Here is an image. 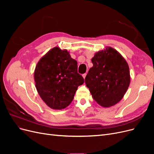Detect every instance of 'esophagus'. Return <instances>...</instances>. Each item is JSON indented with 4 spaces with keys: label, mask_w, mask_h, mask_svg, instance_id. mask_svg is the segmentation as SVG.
<instances>
[{
    "label": "esophagus",
    "mask_w": 154,
    "mask_h": 154,
    "mask_svg": "<svg viewBox=\"0 0 154 154\" xmlns=\"http://www.w3.org/2000/svg\"><path fill=\"white\" fill-rule=\"evenodd\" d=\"M86 75H87V74L86 73H85V74H82V76H83V78L85 79V76H86Z\"/></svg>",
    "instance_id": "esophagus-1"
}]
</instances>
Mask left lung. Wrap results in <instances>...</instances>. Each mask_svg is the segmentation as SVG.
<instances>
[{"label": "left lung", "instance_id": "1", "mask_svg": "<svg viewBox=\"0 0 154 154\" xmlns=\"http://www.w3.org/2000/svg\"><path fill=\"white\" fill-rule=\"evenodd\" d=\"M85 78L86 86L97 103L110 107L123 99L130 83L128 63L117 50L106 47L94 54Z\"/></svg>", "mask_w": 154, "mask_h": 154}]
</instances>
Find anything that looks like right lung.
I'll use <instances>...</instances> for the list:
<instances>
[{
  "label": "right lung",
  "instance_id": "1",
  "mask_svg": "<svg viewBox=\"0 0 154 154\" xmlns=\"http://www.w3.org/2000/svg\"><path fill=\"white\" fill-rule=\"evenodd\" d=\"M34 78L40 97L51 109L62 110L72 102L84 80L78 73L76 60L67 49L54 47L37 63Z\"/></svg>",
  "mask_w": 154,
  "mask_h": 154
}]
</instances>
